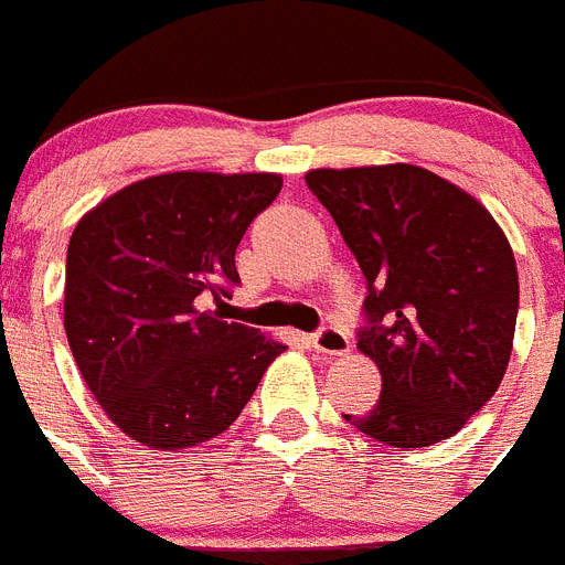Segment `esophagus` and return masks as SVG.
I'll use <instances>...</instances> for the list:
<instances>
[{"mask_svg": "<svg viewBox=\"0 0 565 565\" xmlns=\"http://www.w3.org/2000/svg\"><path fill=\"white\" fill-rule=\"evenodd\" d=\"M310 344L316 353L321 355H348L350 353V339L335 327H324L319 333L310 335Z\"/></svg>", "mask_w": 565, "mask_h": 565, "instance_id": "34e87169", "label": "esophagus"}]
</instances>
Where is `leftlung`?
<instances>
[{"instance_id":"obj_1","label":"left lung","mask_w":565,"mask_h":565,"mask_svg":"<svg viewBox=\"0 0 565 565\" xmlns=\"http://www.w3.org/2000/svg\"><path fill=\"white\" fill-rule=\"evenodd\" d=\"M305 180L367 278L355 348L382 373V393L344 419L393 448L443 443L509 367L520 284L505 232L422 166L312 169Z\"/></svg>"}]
</instances>
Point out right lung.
I'll list each match as a JSON object with an SVG mask.
<instances>
[{
    "mask_svg": "<svg viewBox=\"0 0 565 565\" xmlns=\"http://www.w3.org/2000/svg\"><path fill=\"white\" fill-rule=\"evenodd\" d=\"M275 172H166L79 217L65 260V335L94 399L135 443L183 451L238 419L287 344L224 321L235 249L281 192Z\"/></svg>",
    "mask_w": 565,
    "mask_h": 565,
    "instance_id": "right-lung-1",
    "label": "right lung"
}]
</instances>
